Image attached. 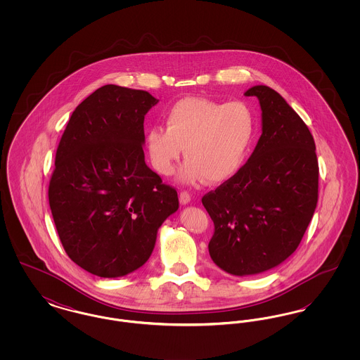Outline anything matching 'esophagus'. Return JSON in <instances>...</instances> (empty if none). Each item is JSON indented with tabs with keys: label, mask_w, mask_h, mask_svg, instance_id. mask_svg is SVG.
<instances>
[{
	"label": "esophagus",
	"mask_w": 360,
	"mask_h": 360,
	"mask_svg": "<svg viewBox=\"0 0 360 360\" xmlns=\"http://www.w3.org/2000/svg\"><path fill=\"white\" fill-rule=\"evenodd\" d=\"M190 200H191V195L188 194V191H181L179 193V201H181L182 205H188Z\"/></svg>",
	"instance_id": "obj_1"
}]
</instances>
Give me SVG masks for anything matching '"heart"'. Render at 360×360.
Wrapping results in <instances>:
<instances>
[{
  "label": "heart",
  "instance_id": "obj_1",
  "mask_svg": "<svg viewBox=\"0 0 360 360\" xmlns=\"http://www.w3.org/2000/svg\"><path fill=\"white\" fill-rule=\"evenodd\" d=\"M166 127L146 131L151 165L165 176L188 158L178 178L186 185L204 181L221 184L245 166L257 139V116L245 103H220L209 98H182L165 112Z\"/></svg>",
  "mask_w": 360,
  "mask_h": 360
}]
</instances>
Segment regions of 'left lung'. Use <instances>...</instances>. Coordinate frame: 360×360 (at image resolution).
I'll return each instance as SVG.
<instances>
[{
	"mask_svg": "<svg viewBox=\"0 0 360 360\" xmlns=\"http://www.w3.org/2000/svg\"><path fill=\"white\" fill-rule=\"evenodd\" d=\"M262 110V135L245 166L202 198L214 235L209 255L225 273L257 275L297 250L319 197L316 144L307 124L266 85L250 87Z\"/></svg>",
	"mask_w": 360,
	"mask_h": 360,
	"instance_id": "left-lung-1",
	"label": "left lung"
}]
</instances>
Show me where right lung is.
<instances>
[{"instance_id": "obj_1", "label": "right lung", "mask_w": 360, "mask_h": 360, "mask_svg": "<svg viewBox=\"0 0 360 360\" xmlns=\"http://www.w3.org/2000/svg\"><path fill=\"white\" fill-rule=\"evenodd\" d=\"M148 91L105 85L79 103L55 156L49 201L70 259L90 274L117 278L140 269L178 194L144 160Z\"/></svg>"}]
</instances>
